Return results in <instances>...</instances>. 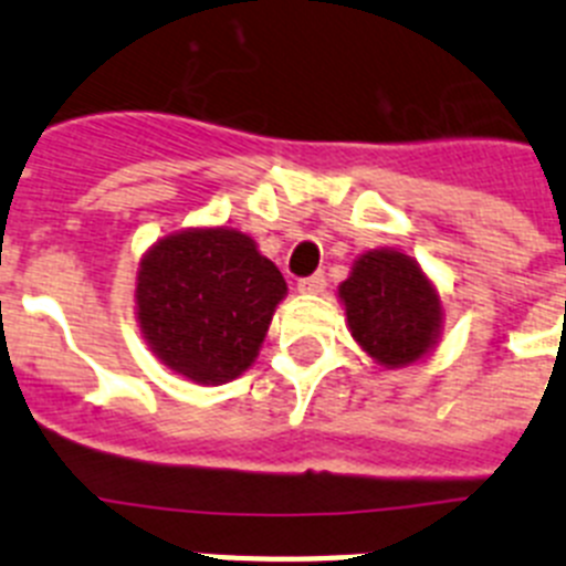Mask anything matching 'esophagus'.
Segmentation results:
<instances>
[{
	"label": "esophagus",
	"instance_id": "1",
	"mask_svg": "<svg viewBox=\"0 0 566 566\" xmlns=\"http://www.w3.org/2000/svg\"><path fill=\"white\" fill-rule=\"evenodd\" d=\"M323 289H326V277H323V272L308 274V277L297 280V292L300 294H319Z\"/></svg>",
	"mask_w": 566,
	"mask_h": 566
}]
</instances>
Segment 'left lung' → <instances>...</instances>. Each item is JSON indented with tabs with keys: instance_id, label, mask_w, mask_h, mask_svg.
Wrapping results in <instances>:
<instances>
[{
	"instance_id": "1",
	"label": "left lung",
	"mask_w": 566,
	"mask_h": 566,
	"mask_svg": "<svg viewBox=\"0 0 566 566\" xmlns=\"http://www.w3.org/2000/svg\"><path fill=\"white\" fill-rule=\"evenodd\" d=\"M337 294L352 337L382 368L413 365L439 343L442 297L405 252L371 249L359 254Z\"/></svg>"
}]
</instances>
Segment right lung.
I'll return each mask as SVG.
<instances>
[{"label":"right lung","mask_w":566,"mask_h":566,"mask_svg":"<svg viewBox=\"0 0 566 566\" xmlns=\"http://www.w3.org/2000/svg\"><path fill=\"white\" fill-rule=\"evenodd\" d=\"M286 280L249 234L181 229L138 263L135 317L149 352L198 385H223L258 357Z\"/></svg>","instance_id":"right-lung-1"}]
</instances>
